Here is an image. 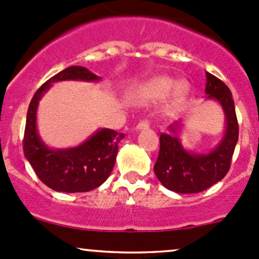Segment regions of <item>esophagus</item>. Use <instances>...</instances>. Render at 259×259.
<instances>
[{"mask_svg": "<svg viewBox=\"0 0 259 259\" xmlns=\"http://www.w3.org/2000/svg\"><path fill=\"white\" fill-rule=\"evenodd\" d=\"M150 126V123L147 120H141L140 123L136 125V129L138 130H143V129H147Z\"/></svg>", "mask_w": 259, "mask_h": 259, "instance_id": "34e87169", "label": "esophagus"}]
</instances>
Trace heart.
<instances>
[{"label":"heart","mask_w":259,"mask_h":259,"mask_svg":"<svg viewBox=\"0 0 259 259\" xmlns=\"http://www.w3.org/2000/svg\"><path fill=\"white\" fill-rule=\"evenodd\" d=\"M173 88L172 97L175 101H182L188 93L189 86L186 81H178L177 83L175 79L167 76H158L143 86L139 87V90L134 93V98L139 101H150V99H158L168 95V92Z\"/></svg>","instance_id":"heart-1"}]
</instances>
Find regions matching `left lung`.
I'll return each instance as SVG.
<instances>
[{
	"mask_svg": "<svg viewBox=\"0 0 259 259\" xmlns=\"http://www.w3.org/2000/svg\"><path fill=\"white\" fill-rule=\"evenodd\" d=\"M205 93L208 98L218 101L225 112V134L209 153H192L184 150L178 139V124L169 126V134L162 133L153 171L163 187L172 192L182 194L203 192L223 180L231 166L238 140V123L231 91L221 79L206 72Z\"/></svg>",
	"mask_w": 259,
	"mask_h": 259,
	"instance_id": "8db88e82",
	"label": "left lung"
}]
</instances>
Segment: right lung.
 <instances>
[{
  "label": "right lung",
  "mask_w": 259,
  "mask_h": 259,
  "mask_svg": "<svg viewBox=\"0 0 259 259\" xmlns=\"http://www.w3.org/2000/svg\"><path fill=\"white\" fill-rule=\"evenodd\" d=\"M67 79L99 81V77L86 67L70 66L41 84L28 108L23 151L45 186L56 192H88L97 188L109 177L115 163L118 144L124 134H118L112 129H101L77 147L64 150H53L42 143L36 132L39 101L54 82Z\"/></svg>",
  "instance_id": "right-lung-1"
}]
</instances>
